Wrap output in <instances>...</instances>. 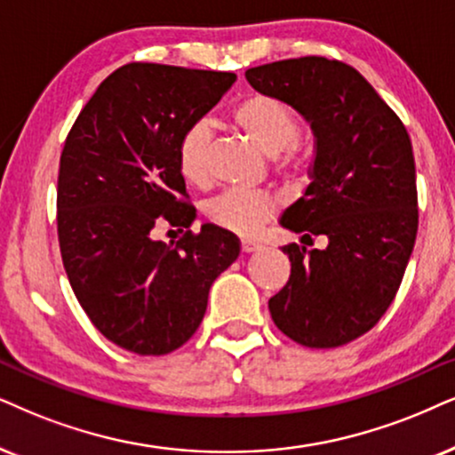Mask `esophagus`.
<instances>
[{"mask_svg":"<svg viewBox=\"0 0 455 455\" xmlns=\"http://www.w3.org/2000/svg\"><path fill=\"white\" fill-rule=\"evenodd\" d=\"M260 243H258V241H251V239H241V250L245 251V254H250V251H256V250H260Z\"/></svg>","mask_w":455,"mask_h":455,"instance_id":"1","label":"esophagus"}]
</instances>
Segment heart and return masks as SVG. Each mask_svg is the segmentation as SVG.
Segmentation results:
<instances>
[{"label": "heart", "mask_w": 455, "mask_h": 455, "mask_svg": "<svg viewBox=\"0 0 455 455\" xmlns=\"http://www.w3.org/2000/svg\"><path fill=\"white\" fill-rule=\"evenodd\" d=\"M231 122L254 145L273 157L275 170L285 178H302L310 168V148L300 140L298 113L279 96L254 92L241 99L231 111ZM212 134L205 124H191L178 138L176 165L182 180L191 187H208ZM205 218L218 228L251 235L277 214V201L267 193L224 191L205 204Z\"/></svg>", "instance_id": "1"}]
</instances>
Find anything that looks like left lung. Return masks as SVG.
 I'll list each match as a JSON object with an SVG mask.
<instances>
[{"mask_svg": "<svg viewBox=\"0 0 455 455\" xmlns=\"http://www.w3.org/2000/svg\"><path fill=\"white\" fill-rule=\"evenodd\" d=\"M258 92L300 111L317 136L313 182L281 224L323 250L283 245L291 273L268 300L287 338L336 348L370 331L399 291L418 233L416 161L403 122L356 68L302 56L247 68Z\"/></svg>", "mask_w": 455, "mask_h": 455, "instance_id": "8db88e82", "label": "left lung"}]
</instances>
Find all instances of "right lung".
Here are the masks:
<instances>
[{
    "instance_id": "right-lung-1",
    "label": "right lung",
    "mask_w": 455,
    "mask_h": 455,
    "mask_svg": "<svg viewBox=\"0 0 455 455\" xmlns=\"http://www.w3.org/2000/svg\"><path fill=\"white\" fill-rule=\"evenodd\" d=\"M237 75L130 62L99 85L60 153L56 227L68 283L102 336L168 355L197 331L214 279L237 260L233 233L204 224L176 165L178 138ZM161 223L183 235L165 246Z\"/></svg>"
}]
</instances>
